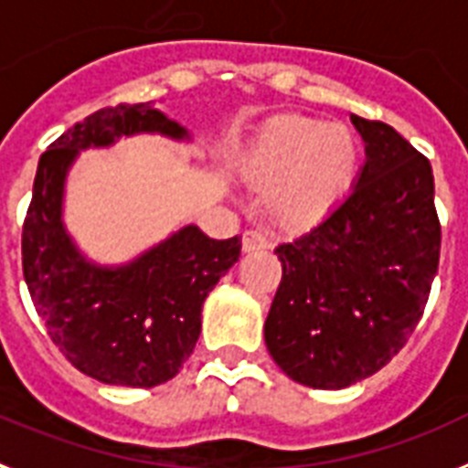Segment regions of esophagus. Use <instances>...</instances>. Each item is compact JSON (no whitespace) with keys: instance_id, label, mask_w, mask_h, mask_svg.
Instances as JSON below:
<instances>
[{"instance_id":"esophagus-1","label":"esophagus","mask_w":468,"mask_h":468,"mask_svg":"<svg viewBox=\"0 0 468 468\" xmlns=\"http://www.w3.org/2000/svg\"><path fill=\"white\" fill-rule=\"evenodd\" d=\"M268 246V241H265V237H262L261 231H246L241 239V249L246 250V253H250V250H262Z\"/></svg>"}]
</instances>
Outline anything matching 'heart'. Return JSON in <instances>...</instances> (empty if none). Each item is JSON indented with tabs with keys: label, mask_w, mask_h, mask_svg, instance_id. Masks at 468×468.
<instances>
[{
	"label": "heart",
	"mask_w": 468,
	"mask_h": 468,
	"mask_svg": "<svg viewBox=\"0 0 468 468\" xmlns=\"http://www.w3.org/2000/svg\"><path fill=\"white\" fill-rule=\"evenodd\" d=\"M358 141L342 123L280 117L261 131L243 174L265 191V212L284 229H306L330 215L351 191Z\"/></svg>",
	"instance_id": "heart-1"
}]
</instances>
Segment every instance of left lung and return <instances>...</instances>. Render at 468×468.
I'll return each mask as SVG.
<instances>
[{"label": "left lung", "instance_id": "8db88e82", "mask_svg": "<svg viewBox=\"0 0 468 468\" xmlns=\"http://www.w3.org/2000/svg\"><path fill=\"white\" fill-rule=\"evenodd\" d=\"M366 143L354 188L323 222L275 249L282 282L265 345L292 380L342 389L407 345L440 261L431 162L382 122L351 114Z\"/></svg>", "mask_w": 468, "mask_h": 468}]
</instances>
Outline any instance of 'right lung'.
Listing matches in <instances>:
<instances>
[{"mask_svg":"<svg viewBox=\"0 0 468 468\" xmlns=\"http://www.w3.org/2000/svg\"><path fill=\"white\" fill-rule=\"evenodd\" d=\"M188 131L150 102L104 107L42 153L23 222V277L49 337L80 373L107 385L155 388L172 380L200 335V311L241 256V239L206 237L196 225L123 265H98L64 225L67 174L80 150L123 136Z\"/></svg>","mask_w":468,"mask_h":468,"instance_id":"right-lung-1","label":"right lung"}]
</instances>
